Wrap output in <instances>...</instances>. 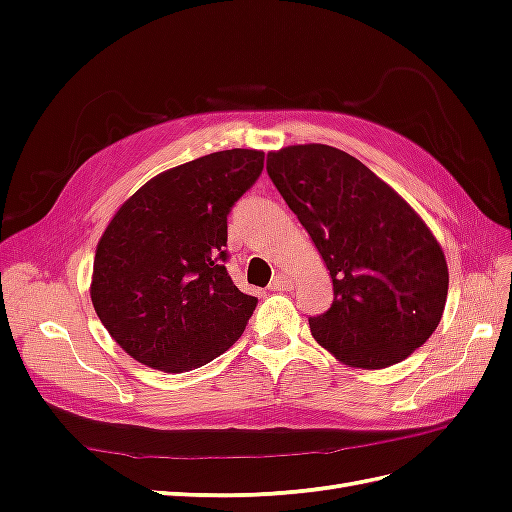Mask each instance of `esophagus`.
I'll return each instance as SVG.
<instances>
[{
  "label": "esophagus",
  "instance_id": "34e87169",
  "mask_svg": "<svg viewBox=\"0 0 512 512\" xmlns=\"http://www.w3.org/2000/svg\"><path fill=\"white\" fill-rule=\"evenodd\" d=\"M269 288H271V290H288V288H292V280H290V277H288L284 271H277V273L273 275V280H271Z\"/></svg>",
  "mask_w": 512,
  "mask_h": 512
}]
</instances>
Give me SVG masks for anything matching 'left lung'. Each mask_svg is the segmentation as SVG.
Returning <instances> with one entry per match:
<instances>
[{
    "label": "left lung",
    "mask_w": 512,
    "mask_h": 512,
    "mask_svg": "<svg viewBox=\"0 0 512 512\" xmlns=\"http://www.w3.org/2000/svg\"><path fill=\"white\" fill-rule=\"evenodd\" d=\"M267 173L309 232L333 280V303L309 318L316 342L352 367L382 369L440 324L448 267L427 224L391 185L329 145L267 156Z\"/></svg>",
    "instance_id": "obj_1"
}]
</instances>
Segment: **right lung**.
I'll return each mask as SVG.
<instances>
[{
  "label": "right lung",
  "instance_id": "add662e5",
  "mask_svg": "<svg viewBox=\"0 0 512 512\" xmlns=\"http://www.w3.org/2000/svg\"><path fill=\"white\" fill-rule=\"evenodd\" d=\"M265 166L256 149L215 151L147 181L98 243L91 303L132 359L179 374L226 352L256 297L226 271L228 213Z\"/></svg>",
  "mask_w": 512,
  "mask_h": 512
}]
</instances>
